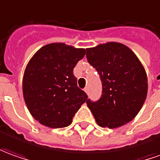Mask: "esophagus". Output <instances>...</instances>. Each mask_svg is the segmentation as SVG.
Wrapping results in <instances>:
<instances>
[{"label": "esophagus", "mask_w": 160, "mask_h": 160, "mask_svg": "<svg viewBox=\"0 0 160 160\" xmlns=\"http://www.w3.org/2000/svg\"><path fill=\"white\" fill-rule=\"evenodd\" d=\"M84 91L87 93V94H88V87H87V88H85Z\"/></svg>", "instance_id": "esophagus-1"}]
</instances>
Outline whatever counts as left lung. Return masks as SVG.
Segmentation results:
<instances>
[{
    "instance_id": "1",
    "label": "left lung",
    "mask_w": 160,
    "mask_h": 160,
    "mask_svg": "<svg viewBox=\"0 0 160 160\" xmlns=\"http://www.w3.org/2000/svg\"><path fill=\"white\" fill-rule=\"evenodd\" d=\"M87 51V59L96 69L102 92L97 101H87L95 121L114 129L130 122L147 95V76L138 57L120 43L100 44Z\"/></svg>"
}]
</instances>
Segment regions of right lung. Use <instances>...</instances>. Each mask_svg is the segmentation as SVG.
<instances>
[{
	"instance_id": "obj_1",
	"label": "right lung",
	"mask_w": 160,
	"mask_h": 160,
	"mask_svg": "<svg viewBox=\"0 0 160 160\" xmlns=\"http://www.w3.org/2000/svg\"><path fill=\"white\" fill-rule=\"evenodd\" d=\"M85 49L62 43L43 46L26 67L22 92L29 111L37 121L50 128L70 125L88 95L77 86L72 71L84 58Z\"/></svg>"
}]
</instances>
